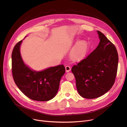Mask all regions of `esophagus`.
I'll return each instance as SVG.
<instances>
[{
	"label": "esophagus",
	"instance_id": "1",
	"mask_svg": "<svg viewBox=\"0 0 127 127\" xmlns=\"http://www.w3.org/2000/svg\"><path fill=\"white\" fill-rule=\"evenodd\" d=\"M65 69L66 72H69L71 70V67L69 66H66L65 67Z\"/></svg>",
	"mask_w": 127,
	"mask_h": 127
}]
</instances>
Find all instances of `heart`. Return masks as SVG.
Wrapping results in <instances>:
<instances>
[{
	"label": "heart",
	"instance_id": "heart-1",
	"mask_svg": "<svg viewBox=\"0 0 127 127\" xmlns=\"http://www.w3.org/2000/svg\"><path fill=\"white\" fill-rule=\"evenodd\" d=\"M88 47V44L86 41H79L71 52L70 56L71 58L76 61L83 59L86 55Z\"/></svg>",
	"mask_w": 127,
	"mask_h": 127
}]
</instances>
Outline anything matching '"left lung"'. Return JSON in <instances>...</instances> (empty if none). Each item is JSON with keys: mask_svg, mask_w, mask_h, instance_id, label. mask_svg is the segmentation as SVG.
Returning a JSON list of instances; mask_svg holds the SVG:
<instances>
[{"mask_svg": "<svg viewBox=\"0 0 127 127\" xmlns=\"http://www.w3.org/2000/svg\"><path fill=\"white\" fill-rule=\"evenodd\" d=\"M97 32L100 39L98 46L71 69L78 93L85 98H97L107 93L114 85L117 73V49L103 33Z\"/></svg>", "mask_w": 127, "mask_h": 127, "instance_id": "8db88e82", "label": "left lung"}]
</instances>
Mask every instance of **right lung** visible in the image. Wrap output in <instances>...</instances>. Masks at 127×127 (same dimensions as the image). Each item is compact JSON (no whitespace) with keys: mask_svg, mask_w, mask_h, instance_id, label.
I'll use <instances>...</instances> for the list:
<instances>
[{"mask_svg":"<svg viewBox=\"0 0 127 127\" xmlns=\"http://www.w3.org/2000/svg\"><path fill=\"white\" fill-rule=\"evenodd\" d=\"M23 40L14 46L11 55L12 73L14 81L27 97L36 101L51 100L56 95L62 76L65 72L63 65L38 72L31 70L23 61L20 46Z\"/></svg>","mask_w":127,"mask_h":127,"instance_id":"obj_1","label":"right lung"}]
</instances>
